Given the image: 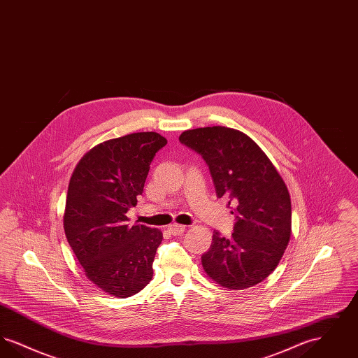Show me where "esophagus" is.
I'll return each instance as SVG.
<instances>
[{"mask_svg": "<svg viewBox=\"0 0 358 358\" xmlns=\"http://www.w3.org/2000/svg\"><path fill=\"white\" fill-rule=\"evenodd\" d=\"M185 229H187V227L181 225V224H173V225L169 227V232H171V235H174V236L182 235L185 232Z\"/></svg>", "mask_w": 358, "mask_h": 358, "instance_id": "1", "label": "esophagus"}]
</instances>
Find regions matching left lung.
<instances>
[{"mask_svg": "<svg viewBox=\"0 0 358 358\" xmlns=\"http://www.w3.org/2000/svg\"><path fill=\"white\" fill-rule=\"evenodd\" d=\"M180 142L204 158L217 197L236 222L231 238L215 231L201 256L206 275L228 289L252 287L276 268L291 236V200L273 162L244 133L222 127L187 130Z\"/></svg>", "mask_w": 358, "mask_h": 358, "instance_id": "obj_1", "label": "left lung"}]
</instances>
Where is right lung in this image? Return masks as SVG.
I'll use <instances>...</instances> for the list:
<instances>
[{"instance_id":"right-lung-1","label":"right lung","mask_w":358,"mask_h":358,"mask_svg":"<svg viewBox=\"0 0 358 358\" xmlns=\"http://www.w3.org/2000/svg\"><path fill=\"white\" fill-rule=\"evenodd\" d=\"M166 143L153 131L106 141L85 154L69 180L66 236L85 276L113 296H131L153 278L162 232L130 225L126 213L136 206L154 155Z\"/></svg>"}]
</instances>
